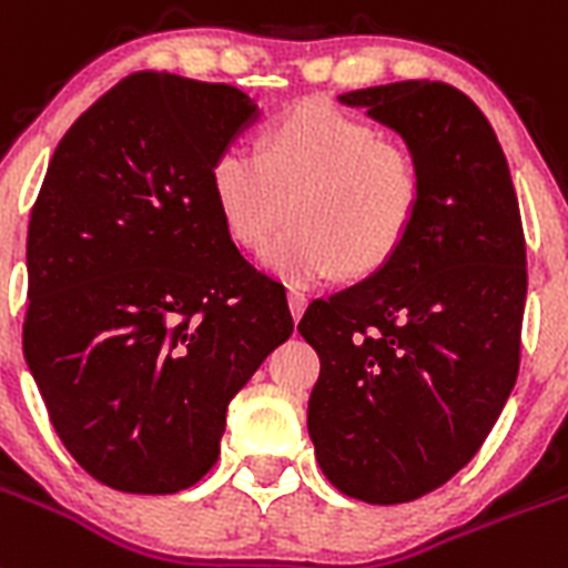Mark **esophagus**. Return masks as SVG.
<instances>
[{
    "mask_svg": "<svg viewBox=\"0 0 568 568\" xmlns=\"http://www.w3.org/2000/svg\"><path fill=\"white\" fill-rule=\"evenodd\" d=\"M305 305H308V297H305L300 288H288V308H291V317L300 320L305 312Z\"/></svg>",
    "mask_w": 568,
    "mask_h": 568,
    "instance_id": "obj_1",
    "label": "esophagus"
}]
</instances>
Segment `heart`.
Segmentation results:
<instances>
[{"label": "heart", "mask_w": 568, "mask_h": 568, "mask_svg": "<svg viewBox=\"0 0 568 568\" xmlns=\"http://www.w3.org/2000/svg\"><path fill=\"white\" fill-rule=\"evenodd\" d=\"M225 231L291 283H320L339 268L368 277L392 260L423 209V168L412 148L325 100L288 108L265 128L260 151L229 145L211 165Z\"/></svg>", "instance_id": "heart-1"}]
</instances>
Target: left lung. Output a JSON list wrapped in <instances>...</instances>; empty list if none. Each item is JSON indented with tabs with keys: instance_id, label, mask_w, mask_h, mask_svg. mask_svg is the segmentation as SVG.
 <instances>
[{
	"instance_id": "obj_1",
	"label": "left lung",
	"mask_w": 568,
	"mask_h": 568,
	"mask_svg": "<svg viewBox=\"0 0 568 568\" xmlns=\"http://www.w3.org/2000/svg\"><path fill=\"white\" fill-rule=\"evenodd\" d=\"M406 140L423 209L379 271L314 300L300 334L317 348L308 434L334 489L408 503L480 452L515 388L526 240L489 120L446 82L408 79L343 93Z\"/></svg>"
}]
</instances>
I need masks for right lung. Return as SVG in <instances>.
<instances>
[{
  "mask_svg": "<svg viewBox=\"0 0 568 568\" xmlns=\"http://www.w3.org/2000/svg\"><path fill=\"white\" fill-rule=\"evenodd\" d=\"M254 111L223 82L131 73L68 128L33 202L24 359L62 446L116 491L209 475L231 397L294 332L211 189Z\"/></svg>",
  "mask_w": 568,
  "mask_h": 568,
  "instance_id": "add662e5",
  "label": "right lung"
}]
</instances>
